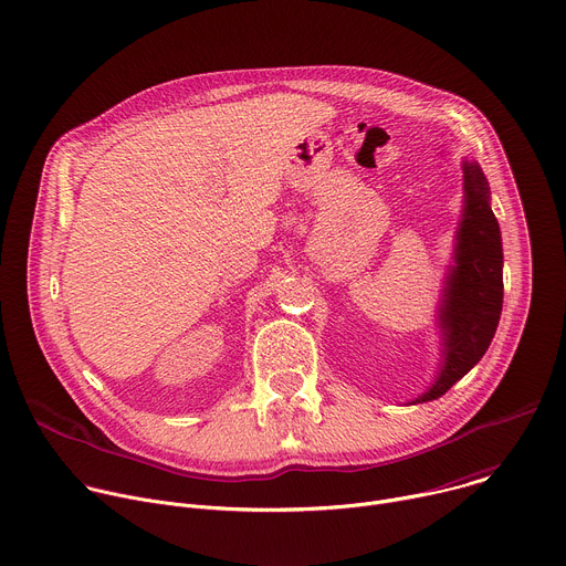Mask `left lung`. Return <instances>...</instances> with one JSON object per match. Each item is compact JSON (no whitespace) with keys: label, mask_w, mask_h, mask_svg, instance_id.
I'll use <instances>...</instances> for the list:
<instances>
[{"label":"left lung","mask_w":566,"mask_h":566,"mask_svg":"<svg viewBox=\"0 0 566 566\" xmlns=\"http://www.w3.org/2000/svg\"><path fill=\"white\" fill-rule=\"evenodd\" d=\"M463 190L465 208L457 234V266L448 277L441 306L446 365L439 380L417 402L443 396L481 360L491 347L502 315V234L497 217L489 206L486 177L476 164L463 166Z\"/></svg>","instance_id":"obj_1"}]
</instances>
